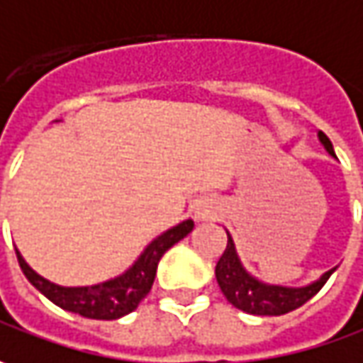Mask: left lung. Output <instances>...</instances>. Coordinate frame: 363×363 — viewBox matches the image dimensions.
<instances>
[{"label": "left lung", "mask_w": 363, "mask_h": 363, "mask_svg": "<svg viewBox=\"0 0 363 363\" xmlns=\"http://www.w3.org/2000/svg\"><path fill=\"white\" fill-rule=\"evenodd\" d=\"M319 140L325 146V150L331 156H335L331 140L319 132ZM335 270V268H333ZM333 270L325 272L317 282L303 286V289H286V286H274V284H264L260 280H256L254 276L245 272L242 262L235 254V245L233 240L228 233V245L225 252L221 254V258L215 266V276H217V284L221 292L225 294L229 303L235 308L250 313V315H284L291 313L294 308L303 307L308 298H313L317 292L323 289V284L329 280V276L333 274Z\"/></svg>", "instance_id": "1"}]
</instances>
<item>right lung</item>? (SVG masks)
Returning a JSON list of instances; mask_svg holds the SVG:
<instances>
[{"mask_svg": "<svg viewBox=\"0 0 363 363\" xmlns=\"http://www.w3.org/2000/svg\"><path fill=\"white\" fill-rule=\"evenodd\" d=\"M193 228H195V223L191 219H186V221L179 223L177 228L164 231L144 250V254L138 258V262L125 274L118 276L109 282L97 284V286H83V289L56 286V284L36 274L26 264L18 250H16V256H18L20 268H22L26 278L30 280V284L36 286L48 301L55 303L56 307L77 313V315L87 317V319L113 321V319H119V317L132 313L140 305V301L150 292L154 278H156L158 262L164 256L166 250L172 247L177 242H181L184 235L191 233Z\"/></svg>", "mask_w": 363, "mask_h": 363, "instance_id": "right-lung-1", "label": "right lung"}]
</instances>
